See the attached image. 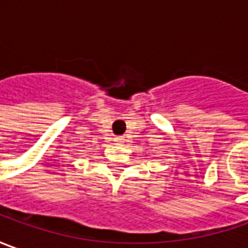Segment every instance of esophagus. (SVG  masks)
<instances>
[{
    "instance_id": "esophagus-1",
    "label": "esophagus",
    "mask_w": 248,
    "mask_h": 248,
    "mask_svg": "<svg viewBox=\"0 0 248 248\" xmlns=\"http://www.w3.org/2000/svg\"><path fill=\"white\" fill-rule=\"evenodd\" d=\"M115 141L116 142H121V144H122V142H124V137H116Z\"/></svg>"
}]
</instances>
